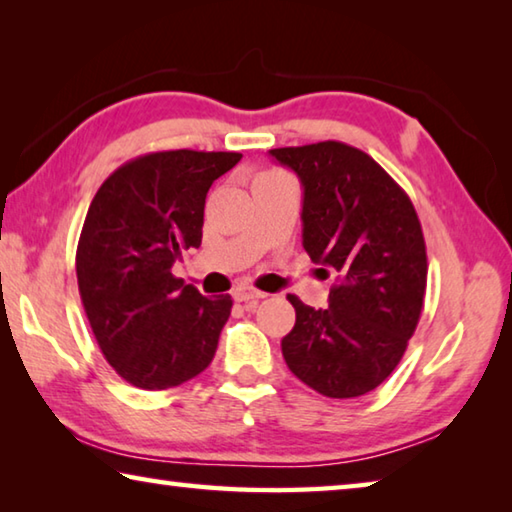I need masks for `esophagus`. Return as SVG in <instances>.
Segmentation results:
<instances>
[{"mask_svg": "<svg viewBox=\"0 0 512 512\" xmlns=\"http://www.w3.org/2000/svg\"><path fill=\"white\" fill-rule=\"evenodd\" d=\"M232 296H235L237 302H257L264 298V293L253 289V287H248V284H239V287L232 291Z\"/></svg>", "mask_w": 512, "mask_h": 512, "instance_id": "1", "label": "esophagus"}]
</instances>
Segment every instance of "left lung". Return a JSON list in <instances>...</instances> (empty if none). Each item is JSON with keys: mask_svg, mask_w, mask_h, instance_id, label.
I'll return each mask as SVG.
<instances>
[{"mask_svg": "<svg viewBox=\"0 0 512 512\" xmlns=\"http://www.w3.org/2000/svg\"><path fill=\"white\" fill-rule=\"evenodd\" d=\"M271 155L298 173L302 246L336 280L325 309L287 296L296 325L282 339L284 361L320 395H366L397 368L422 314L420 219L404 189L354 146L327 140Z\"/></svg>", "mask_w": 512, "mask_h": 512, "instance_id": "obj_1", "label": "left lung"}]
</instances>
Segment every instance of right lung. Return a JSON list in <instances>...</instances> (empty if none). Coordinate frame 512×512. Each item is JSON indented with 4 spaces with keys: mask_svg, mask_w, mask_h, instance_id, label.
<instances>
[{
    "mask_svg": "<svg viewBox=\"0 0 512 512\" xmlns=\"http://www.w3.org/2000/svg\"><path fill=\"white\" fill-rule=\"evenodd\" d=\"M232 151L146 153L112 171L85 216L76 277L103 357L121 379L164 391L210 366L232 298H205L171 273L203 239L205 196Z\"/></svg>",
    "mask_w": 512,
    "mask_h": 512,
    "instance_id": "right-lung-1",
    "label": "right lung"
}]
</instances>
